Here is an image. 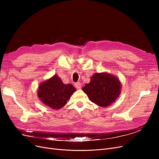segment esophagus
I'll return each instance as SVG.
<instances>
[{
    "label": "esophagus",
    "mask_w": 159,
    "mask_h": 159,
    "mask_svg": "<svg viewBox=\"0 0 159 159\" xmlns=\"http://www.w3.org/2000/svg\"><path fill=\"white\" fill-rule=\"evenodd\" d=\"M75 88H77V89H80L81 88V84L80 82H76L75 84Z\"/></svg>",
    "instance_id": "esophagus-1"
}]
</instances>
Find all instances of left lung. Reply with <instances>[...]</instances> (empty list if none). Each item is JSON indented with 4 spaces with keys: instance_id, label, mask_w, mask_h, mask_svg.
Here are the masks:
<instances>
[{
    "instance_id": "left-lung-1",
    "label": "left lung",
    "mask_w": 159,
    "mask_h": 159,
    "mask_svg": "<svg viewBox=\"0 0 159 159\" xmlns=\"http://www.w3.org/2000/svg\"><path fill=\"white\" fill-rule=\"evenodd\" d=\"M121 83L119 78L110 73H96L90 82L82 88L90 101L101 107H107L117 98L121 93Z\"/></svg>"
}]
</instances>
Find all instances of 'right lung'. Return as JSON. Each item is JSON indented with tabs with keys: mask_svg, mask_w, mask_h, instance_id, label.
Returning <instances> with one entry per match:
<instances>
[{
	"mask_svg": "<svg viewBox=\"0 0 159 159\" xmlns=\"http://www.w3.org/2000/svg\"><path fill=\"white\" fill-rule=\"evenodd\" d=\"M76 91L73 85L65 84L57 75L41 82L37 90L40 101L53 110L64 106L71 95Z\"/></svg>",
	"mask_w": 159,
	"mask_h": 159,
	"instance_id": "1",
	"label": "right lung"
}]
</instances>
